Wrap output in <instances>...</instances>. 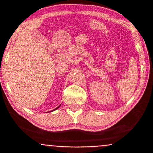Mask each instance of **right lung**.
<instances>
[{"label":"right lung","mask_w":153,"mask_h":153,"mask_svg":"<svg viewBox=\"0 0 153 153\" xmlns=\"http://www.w3.org/2000/svg\"><path fill=\"white\" fill-rule=\"evenodd\" d=\"M57 108H59V107H57ZM56 108H55V109H54V110H56ZM54 110H53V111H54Z\"/></svg>","instance_id":"obj_1"}]
</instances>
